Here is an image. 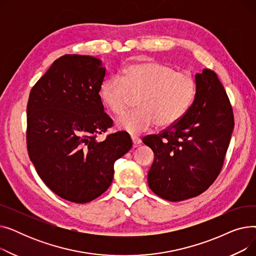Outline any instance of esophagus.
Here are the masks:
<instances>
[{"mask_svg": "<svg viewBox=\"0 0 256 256\" xmlns=\"http://www.w3.org/2000/svg\"><path fill=\"white\" fill-rule=\"evenodd\" d=\"M132 141L134 147H138V145L141 143V139L135 135H132Z\"/></svg>", "mask_w": 256, "mask_h": 256, "instance_id": "obj_1", "label": "esophagus"}]
</instances>
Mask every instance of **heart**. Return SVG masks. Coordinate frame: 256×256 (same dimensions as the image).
<instances>
[{"instance_id": "obj_1", "label": "heart", "mask_w": 256, "mask_h": 256, "mask_svg": "<svg viewBox=\"0 0 256 256\" xmlns=\"http://www.w3.org/2000/svg\"><path fill=\"white\" fill-rule=\"evenodd\" d=\"M196 92L192 74L154 61L128 66L120 78L104 80L100 89L104 104L115 115L126 113L138 98L139 109L116 121L130 134L146 132L156 124L160 128L176 124L189 111Z\"/></svg>"}]
</instances>
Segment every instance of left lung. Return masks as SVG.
Returning <instances> with one entry per match:
<instances>
[{"instance_id":"1","label":"left lung","mask_w":256,"mask_h":256,"mask_svg":"<svg viewBox=\"0 0 256 256\" xmlns=\"http://www.w3.org/2000/svg\"><path fill=\"white\" fill-rule=\"evenodd\" d=\"M197 92L186 115L143 143L152 150L148 186L160 198L182 201L204 193L222 169L234 126L226 91L210 70L196 74Z\"/></svg>"}]
</instances>
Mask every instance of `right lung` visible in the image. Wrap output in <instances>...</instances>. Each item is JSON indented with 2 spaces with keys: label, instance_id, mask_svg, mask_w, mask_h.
<instances>
[{
  "label": "right lung",
  "instance_id": "obj_1",
  "mask_svg": "<svg viewBox=\"0 0 256 256\" xmlns=\"http://www.w3.org/2000/svg\"><path fill=\"white\" fill-rule=\"evenodd\" d=\"M106 76L102 61L64 55L33 86L26 106V147L39 178L61 198L87 204L110 186L115 160L132 146L113 126L100 96Z\"/></svg>",
  "mask_w": 256,
  "mask_h": 256
}]
</instances>
